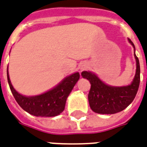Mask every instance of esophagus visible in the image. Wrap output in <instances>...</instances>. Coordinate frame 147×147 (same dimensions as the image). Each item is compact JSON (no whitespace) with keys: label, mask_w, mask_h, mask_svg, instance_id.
Masks as SVG:
<instances>
[{"label":"esophagus","mask_w":147,"mask_h":147,"mask_svg":"<svg viewBox=\"0 0 147 147\" xmlns=\"http://www.w3.org/2000/svg\"><path fill=\"white\" fill-rule=\"evenodd\" d=\"M81 69H82V70H83V69H84V68H81Z\"/></svg>","instance_id":"1"}]
</instances>
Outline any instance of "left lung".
Masks as SVG:
<instances>
[{
  "instance_id": "8db88e82",
  "label": "left lung",
  "mask_w": 147,
  "mask_h": 147,
  "mask_svg": "<svg viewBox=\"0 0 147 147\" xmlns=\"http://www.w3.org/2000/svg\"><path fill=\"white\" fill-rule=\"evenodd\" d=\"M129 42L134 44L129 39ZM136 59V74L131 85L127 87H111L89 71H83L82 76L91 83L88 93V101L91 110L98 114H115L123 111L131 104L137 94L140 83V66L138 57Z\"/></svg>"
}]
</instances>
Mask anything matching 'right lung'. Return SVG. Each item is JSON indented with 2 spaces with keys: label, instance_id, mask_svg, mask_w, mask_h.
Here are the masks:
<instances>
[{
  "label": "right lung",
  "instance_id": "obj_1",
  "mask_svg": "<svg viewBox=\"0 0 147 147\" xmlns=\"http://www.w3.org/2000/svg\"><path fill=\"white\" fill-rule=\"evenodd\" d=\"M7 77L10 90L20 107L35 116L53 117L59 115L65 107L67 98L80 79L79 72L66 77L60 84L51 91L37 96L26 97L19 94L13 88L9 80L7 70Z\"/></svg>",
  "mask_w": 147,
  "mask_h": 147
}]
</instances>
